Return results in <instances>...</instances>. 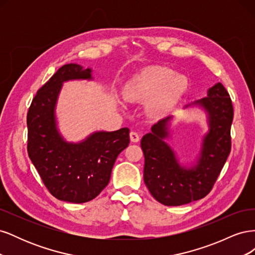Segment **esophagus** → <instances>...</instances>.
<instances>
[{"label": "esophagus", "mask_w": 255, "mask_h": 255, "mask_svg": "<svg viewBox=\"0 0 255 255\" xmlns=\"http://www.w3.org/2000/svg\"><path fill=\"white\" fill-rule=\"evenodd\" d=\"M129 138L132 142H138L139 141V135H138L136 132H130L129 133Z\"/></svg>", "instance_id": "1"}]
</instances>
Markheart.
Wrapping results in <instances>:
<instances>
[{"label": "heart", "instance_id": "heart-1", "mask_svg": "<svg viewBox=\"0 0 255 255\" xmlns=\"http://www.w3.org/2000/svg\"><path fill=\"white\" fill-rule=\"evenodd\" d=\"M187 88L185 76L174 74L165 67L151 66L127 84L125 98L128 101H150V113L155 117H163L174 109Z\"/></svg>", "mask_w": 255, "mask_h": 255}]
</instances>
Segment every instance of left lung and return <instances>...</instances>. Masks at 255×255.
Returning <instances> with one entry per match:
<instances>
[{
    "mask_svg": "<svg viewBox=\"0 0 255 255\" xmlns=\"http://www.w3.org/2000/svg\"><path fill=\"white\" fill-rule=\"evenodd\" d=\"M188 106H198L207 115L208 132L204 135L196 164L179 163L174 150L167 143L172 116L159 120L140 142L144 155L143 181L159 203L179 206L197 201L210 192L231 152L233 105L221 83L207 90V97Z\"/></svg>",
    "mask_w": 255,
    "mask_h": 255,
    "instance_id": "left-lung-1",
    "label": "left lung"
}]
</instances>
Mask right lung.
Masks as SVG:
<instances>
[{"label": "right lung", "mask_w": 255, "mask_h": 255, "mask_svg": "<svg viewBox=\"0 0 255 255\" xmlns=\"http://www.w3.org/2000/svg\"><path fill=\"white\" fill-rule=\"evenodd\" d=\"M92 70L68 64L37 91L27 113V152L45 187L61 201L85 203L109 184L113 166L129 143V129L100 130L69 142L57 128L56 103L63 84L92 80Z\"/></svg>", "instance_id": "add662e5"}]
</instances>
